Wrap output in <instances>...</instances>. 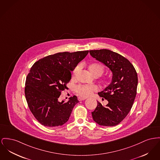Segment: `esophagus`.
I'll use <instances>...</instances> for the list:
<instances>
[{
  "mask_svg": "<svg viewBox=\"0 0 160 160\" xmlns=\"http://www.w3.org/2000/svg\"><path fill=\"white\" fill-rule=\"evenodd\" d=\"M85 99H86L85 98H81V97H78V101H83V100H85Z\"/></svg>",
  "mask_w": 160,
  "mask_h": 160,
  "instance_id": "1",
  "label": "esophagus"
}]
</instances>
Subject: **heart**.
<instances>
[{
	"label": "heart",
	"instance_id": "1",
	"mask_svg": "<svg viewBox=\"0 0 160 160\" xmlns=\"http://www.w3.org/2000/svg\"><path fill=\"white\" fill-rule=\"evenodd\" d=\"M86 68L88 71L91 75L95 77H99L103 73L104 70V66L99 63L93 62L90 63L86 65ZM78 71V68H76L72 72V77H75ZM98 89L97 87L94 85L86 86V85H80L76 88V92L79 96L82 97H87L97 91Z\"/></svg>",
	"mask_w": 160,
	"mask_h": 160
}]
</instances>
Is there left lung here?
Returning a JSON list of instances; mask_svg holds the SVG:
<instances>
[{"label": "left lung", "instance_id": "left-lung-1", "mask_svg": "<svg viewBox=\"0 0 160 160\" xmlns=\"http://www.w3.org/2000/svg\"><path fill=\"white\" fill-rule=\"evenodd\" d=\"M91 56L103 63L112 73L111 83L98 94L108 104L97 106L92 112L95 122L103 126H114L122 122L131 109L137 95V73L131 63L109 49L91 50Z\"/></svg>", "mask_w": 160, "mask_h": 160}]
</instances>
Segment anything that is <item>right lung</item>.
<instances>
[{"label":"right lung","instance_id":"right-lung-1","mask_svg":"<svg viewBox=\"0 0 160 160\" xmlns=\"http://www.w3.org/2000/svg\"><path fill=\"white\" fill-rule=\"evenodd\" d=\"M89 51L63 52L40 59L31 67L27 77L25 94L29 108L38 122L47 127L67 122L77 97L60 102L61 92L68 89L71 72L88 54Z\"/></svg>","mask_w":160,"mask_h":160}]
</instances>
